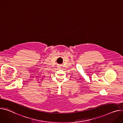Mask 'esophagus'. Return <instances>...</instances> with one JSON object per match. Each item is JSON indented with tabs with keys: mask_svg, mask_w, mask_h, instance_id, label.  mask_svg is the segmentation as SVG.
<instances>
[{
	"mask_svg": "<svg viewBox=\"0 0 123 123\" xmlns=\"http://www.w3.org/2000/svg\"><path fill=\"white\" fill-rule=\"evenodd\" d=\"M58 67L59 68V69H60V67H60V66H58Z\"/></svg>",
	"mask_w": 123,
	"mask_h": 123,
	"instance_id": "obj_1",
	"label": "esophagus"
}]
</instances>
